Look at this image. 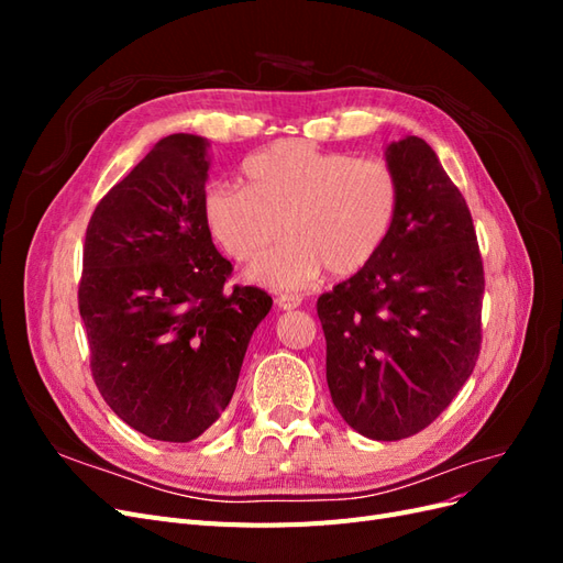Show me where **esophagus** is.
I'll return each instance as SVG.
<instances>
[{"label": "esophagus", "instance_id": "obj_1", "mask_svg": "<svg viewBox=\"0 0 563 563\" xmlns=\"http://www.w3.org/2000/svg\"><path fill=\"white\" fill-rule=\"evenodd\" d=\"M275 302L279 305V308H282V310H296V308H298V305L302 302V298H300L298 294H277Z\"/></svg>", "mask_w": 563, "mask_h": 563}]
</instances>
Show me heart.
Segmentation results:
<instances>
[{
	"instance_id": "obj_1",
	"label": "heart",
	"mask_w": 563,
	"mask_h": 563,
	"mask_svg": "<svg viewBox=\"0 0 563 563\" xmlns=\"http://www.w3.org/2000/svg\"><path fill=\"white\" fill-rule=\"evenodd\" d=\"M246 187L213 183L201 213L213 240L236 263H253L291 236L253 277L302 288L327 267L350 277L383 249L399 211V178L385 159L354 157L308 141H279L251 155Z\"/></svg>"
}]
</instances>
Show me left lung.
Masks as SVG:
<instances>
[{
	"mask_svg": "<svg viewBox=\"0 0 563 563\" xmlns=\"http://www.w3.org/2000/svg\"><path fill=\"white\" fill-rule=\"evenodd\" d=\"M399 211L383 249L321 294L327 383L352 430L399 441L432 424L482 350L484 263L472 216L418 135L387 147Z\"/></svg>",
	"mask_w": 563,
	"mask_h": 563,
	"instance_id": "left-lung-1",
	"label": "left lung"
}]
</instances>
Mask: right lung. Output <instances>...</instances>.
<instances>
[{"label":"right lung","mask_w":563,"mask_h":563,"mask_svg":"<svg viewBox=\"0 0 563 563\" xmlns=\"http://www.w3.org/2000/svg\"><path fill=\"white\" fill-rule=\"evenodd\" d=\"M207 145L166 135L98 201L77 294L98 391L133 430L176 444L225 411L272 308L258 286L225 288L232 263L201 213Z\"/></svg>","instance_id":"1"}]
</instances>
